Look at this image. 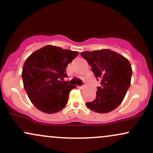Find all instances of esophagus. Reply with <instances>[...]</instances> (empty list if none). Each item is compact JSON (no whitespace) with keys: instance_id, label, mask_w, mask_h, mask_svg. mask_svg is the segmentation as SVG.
<instances>
[{"instance_id":"34e87169","label":"esophagus","mask_w":153,"mask_h":153,"mask_svg":"<svg viewBox=\"0 0 153 153\" xmlns=\"http://www.w3.org/2000/svg\"><path fill=\"white\" fill-rule=\"evenodd\" d=\"M78 88L80 89H84L85 88V85H80V86H78Z\"/></svg>"}]
</instances>
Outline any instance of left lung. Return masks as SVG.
<instances>
[{"mask_svg":"<svg viewBox=\"0 0 153 153\" xmlns=\"http://www.w3.org/2000/svg\"><path fill=\"white\" fill-rule=\"evenodd\" d=\"M80 54L88 62L96 79L101 81L96 99L87 102L86 106L101 114L114 110L122 102L130 86L132 70L129 61L108 49L86 51Z\"/></svg>","mask_w":153,"mask_h":153,"instance_id":"left-lung-1","label":"left lung"}]
</instances>
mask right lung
<instances>
[{
	"label": "right lung",
	"mask_w": 153,
	"mask_h": 153,
	"mask_svg": "<svg viewBox=\"0 0 153 153\" xmlns=\"http://www.w3.org/2000/svg\"><path fill=\"white\" fill-rule=\"evenodd\" d=\"M79 54L76 51L47 45L35 51L23 66L24 87L31 102L39 110L53 114L68 103L69 93L75 85L63 79L66 68Z\"/></svg>",
	"instance_id": "1"
}]
</instances>
